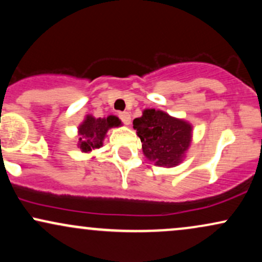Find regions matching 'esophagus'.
<instances>
[{
    "instance_id": "34e87169",
    "label": "esophagus",
    "mask_w": 262,
    "mask_h": 262,
    "mask_svg": "<svg viewBox=\"0 0 262 262\" xmlns=\"http://www.w3.org/2000/svg\"><path fill=\"white\" fill-rule=\"evenodd\" d=\"M119 118H121L123 124H125V125L130 124V114H129L128 112H121V113H119Z\"/></svg>"
}]
</instances>
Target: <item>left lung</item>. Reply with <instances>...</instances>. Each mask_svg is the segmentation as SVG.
<instances>
[{"label": "left lung", "instance_id": "obj_1", "mask_svg": "<svg viewBox=\"0 0 262 262\" xmlns=\"http://www.w3.org/2000/svg\"><path fill=\"white\" fill-rule=\"evenodd\" d=\"M141 140L143 152L162 167H173L182 161L192 139V127L182 119L154 108L145 110L133 121Z\"/></svg>", "mask_w": 262, "mask_h": 262}]
</instances>
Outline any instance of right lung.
Returning <instances> with one entry per match:
<instances>
[{"label": "right lung", "instance_id": "add662e5", "mask_svg": "<svg viewBox=\"0 0 262 262\" xmlns=\"http://www.w3.org/2000/svg\"><path fill=\"white\" fill-rule=\"evenodd\" d=\"M119 125L121 121L116 116H108L107 118H95L92 116H87L79 127V148L83 152L101 148L108 129Z\"/></svg>", "mask_w": 262, "mask_h": 262}]
</instances>
